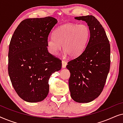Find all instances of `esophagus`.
Instances as JSON below:
<instances>
[{"label": "esophagus", "mask_w": 123, "mask_h": 123, "mask_svg": "<svg viewBox=\"0 0 123 123\" xmlns=\"http://www.w3.org/2000/svg\"><path fill=\"white\" fill-rule=\"evenodd\" d=\"M67 65V62H65V60H62V68H65Z\"/></svg>", "instance_id": "esophagus-1"}]
</instances>
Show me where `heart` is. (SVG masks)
Returning <instances> with one entry per match:
<instances>
[{"instance_id":"1","label":"heart","mask_w":123,"mask_h":123,"mask_svg":"<svg viewBox=\"0 0 123 123\" xmlns=\"http://www.w3.org/2000/svg\"><path fill=\"white\" fill-rule=\"evenodd\" d=\"M90 36L89 27L85 24L68 23L56 28L53 37L46 40V46L51 54H58L62 45L65 54L75 58L85 50Z\"/></svg>"}]
</instances>
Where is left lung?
<instances>
[{"mask_svg":"<svg viewBox=\"0 0 123 123\" xmlns=\"http://www.w3.org/2000/svg\"><path fill=\"white\" fill-rule=\"evenodd\" d=\"M87 23L90 36L81 54L68 63L70 96L80 103L90 102L99 96L105 86L110 67V45L105 31L93 16L77 17Z\"/></svg>","mask_w":123,"mask_h":123,"instance_id":"obj_1","label":"left lung"}]
</instances>
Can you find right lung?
I'll list each match as a JSON object with an SVG mask.
<instances>
[{
	"label": "right lung",
	"mask_w": 123,
	"mask_h": 123,
	"mask_svg": "<svg viewBox=\"0 0 123 123\" xmlns=\"http://www.w3.org/2000/svg\"><path fill=\"white\" fill-rule=\"evenodd\" d=\"M58 22L52 17L27 18L19 23L9 46L8 74L18 95L40 102L49 91V80L62 68V61L48 52L46 40Z\"/></svg>",
	"instance_id": "add662e5"
}]
</instances>
